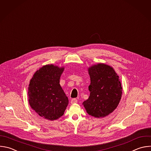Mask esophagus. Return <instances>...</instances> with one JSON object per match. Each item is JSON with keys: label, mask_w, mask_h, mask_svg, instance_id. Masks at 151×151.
Returning a JSON list of instances; mask_svg holds the SVG:
<instances>
[{"label": "esophagus", "mask_w": 151, "mask_h": 151, "mask_svg": "<svg viewBox=\"0 0 151 151\" xmlns=\"http://www.w3.org/2000/svg\"><path fill=\"white\" fill-rule=\"evenodd\" d=\"M78 102V100L76 98H72L71 99V104H76Z\"/></svg>", "instance_id": "obj_1"}]
</instances>
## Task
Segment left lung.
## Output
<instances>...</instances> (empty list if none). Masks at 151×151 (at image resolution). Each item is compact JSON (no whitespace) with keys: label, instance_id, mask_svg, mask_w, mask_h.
<instances>
[{"label":"left lung","instance_id":"8db88e82","mask_svg":"<svg viewBox=\"0 0 151 151\" xmlns=\"http://www.w3.org/2000/svg\"><path fill=\"white\" fill-rule=\"evenodd\" d=\"M88 71L90 95L82 105L89 115L104 117L116 109L121 99L122 86L119 76L113 68L101 63L89 67Z\"/></svg>","mask_w":151,"mask_h":151}]
</instances>
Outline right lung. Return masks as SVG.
<instances>
[{
	"label": "right lung",
	"mask_w": 151,
	"mask_h": 151,
	"mask_svg": "<svg viewBox=\"0 0 151 151\" xmlns=\"http://www.w3.org/2000/svg\"><path fill=\"white\" fill-rule=\"evenodd\" d=\"M64 70V67L46 65L37 70L30 80L28 92L29 106L43 119L50 121L59 119L69 104L60 85Z\"/></svg>",
	"instance_id": "obj_1"
}]
</instances>
